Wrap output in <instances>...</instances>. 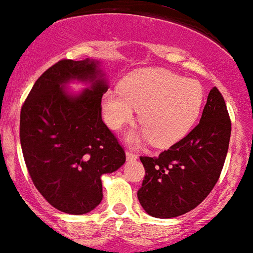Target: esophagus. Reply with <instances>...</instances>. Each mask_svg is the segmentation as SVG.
Wrapping results in <instances>:
<instances>
[{
	"instance_id": "obj_1",
	"label": "esophagus",
	"mask_w": 253,
	"mask_h": 253,
	"mask_svg": "<svg viewBox=\"0 0 253 253\" xmlns=\"http://www.w3.org/2000/svg\"><path fill=\"white\" fill-rule=\"evenodd\" d=\"M126 159L128 161H135V160H137L138 156L136 154H133L132 151H129V150H127V151H126Z\"/></svg>"
}]
</instances>
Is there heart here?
I'll list each match as a JSON object with an SVG mask.
<instances>
[{
    "label": "heart",
    "mask_w": 253,
    "mask_h": 253,
    "mask_svg": "<svg viewBox=\"0 0 253 253\" xmlns=\"http://www.w3.org/2000/svg\"><path fill=\"white\" fill-rule=\"evenodd\" d=\"M204 101L199 81L183 78L166 69H145L132 74L121 89L102 97V115L107 126L121 131L140 111V128L131 131L127 141L141 145L152 141L168 147L185 137L197 122Z\"/></svg>",
    "instance_id": "heart-1"
}]
</instances>
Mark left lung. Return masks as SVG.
Returning <instances> with one entry per match:
<instances>
[{
	"instance_id": "8db88e82",
	"label": "left lung",
	"mask_w": 253,
	"mask_h": 253,
	"mask_svg": "<svg viewBox=\"0 0 253 253\" xmlns=\"http://www.w3.org/2000/svg\"><path fill=\"white\" fill-rule=\"evenodd\" d=\"M229 137L226 102L214 87L194 129L158 158H140L146 175L137 198L147 214L174 218L199 206L219 179Z\"/></svg>"
}]
</instances>
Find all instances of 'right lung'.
I'll return each mask as SVG.
<instances>
[{"label": "right lung", "mask_w": 253, "mask_h": 253, "mask_svg": "<svg viewBox=\"0 0 253 253\" xmlns=\"http://www.w3.org/2000/svg\"><path fill=\"white\" fill-rule=\"evenodd\" d=\"M84 90L73 92L70 83ZM108 89L101 61L60 60L34 84L20 116L27 170L40 194L58 211L85 214L103 198L102 175L126 161L117 138L102 121Z\"/></svg>", "instance_id": "1"}]
</instances>
